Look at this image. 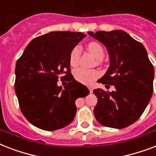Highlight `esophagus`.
<instances>
[{
	"mask_svg": "<svg viewBox=\"0 0 156 156\" xmlns=\"http://www.w3.org/2000/svg\"><path fill=\"white\" fill-rule=\"evenodd\" d=\"M88 89H89V90H90V93H92L93 92V89L91 87H88Z\"/></svg>",
	"mask_w": 156,
	"mask_h": 156,
	"instance_id": "obj_1",
	"label": "esophagus"
}]
</instances>
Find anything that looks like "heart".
Masks as SVG:
<instances>
[{
	"mask_svg": "<svg viewBox=\"0 0 156 156\" xmlns=\"http://www.w3.org/2000/svg\"><path fill=\"white\" fill-rule=\"evenodd\" d=\"M88 50L90 51L92 55L96 59H102L104 56V51L101 45L97 43H90L87 45ZM81 48L79 46H75L71 50L69 54V63L72 66H78L80 59ZM100 76V72L96 69H89L81 67V68L75 69L73 70V77L76 80L81 83L84 84H90L93 81L96 79Z\"/></svg>",
	"mask_w": 156,
	"mask_h": 156,
	"instance_id": "b5f03b06",
	"label": "heart"
}]
</instances>
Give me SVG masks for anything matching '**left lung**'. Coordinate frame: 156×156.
Segmentation results:
<instances>
[{
  "label": "left lung",
  "instance_id": "1",
  "mask_svg": "<svg viewBox=\"0 0 156 156\" xmlns=\"http://www.w3.org/2000/svg\"><path fill=\"white\" fill-rule=\"evenodd\" d=\"M88 34L106 47L110 58L108 69L98 82L115 87L112 92L94 90L95 119L106 127H128L142 116L152 96L154 67L144 46L123 30Z\"/></svg>",
  "mask_w": 156,
  "mask_h": 156
}]
</instances>
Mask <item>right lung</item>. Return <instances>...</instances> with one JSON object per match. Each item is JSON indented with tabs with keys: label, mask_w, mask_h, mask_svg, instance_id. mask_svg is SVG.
<instances>
[{
	"label": "right lung",
	"mask_w": 156,
	"mask_h": 156,
	"mask_svg": "<svg viewBox=\"0 0 156 156\" xmlns=\"http://www.w3.org/2000/svg\"><path fill=\"white\" fill-rule=\"evenodd\" d=\"M81 32L52 31L35 38L16 62L14 89L21 112L30 124L47 131L64 128L75 117L76 100L90 93L73 78L71 50L85 37ZM59 79L68 84L57 86Z\"/></svg>",
	"instance_id": "1"
}]
</instances>
